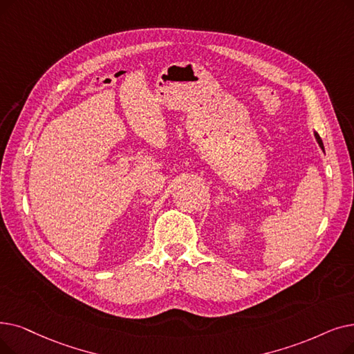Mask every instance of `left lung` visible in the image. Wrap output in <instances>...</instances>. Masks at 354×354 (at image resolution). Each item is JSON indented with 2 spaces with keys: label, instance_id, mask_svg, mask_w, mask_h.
<instances>
[{
  "label": "left lung",
  "instance_id": "obj_1",
  "mask_svg": "<svg viewBox=\"0 0 354 354\" xmlns=\"http://www.w3.org/2000/svg\"><path fill=\"white\" fill-rule=\"evenodd\" d=\"M314 136H315V140L318 142V145H319V147L322 149V150H324V145H322V140H321V137L318 136V133L317 131H314Z\"/></svg>",
  "mask_w": 354,
  "mask_h": 354
}]
</instances>
